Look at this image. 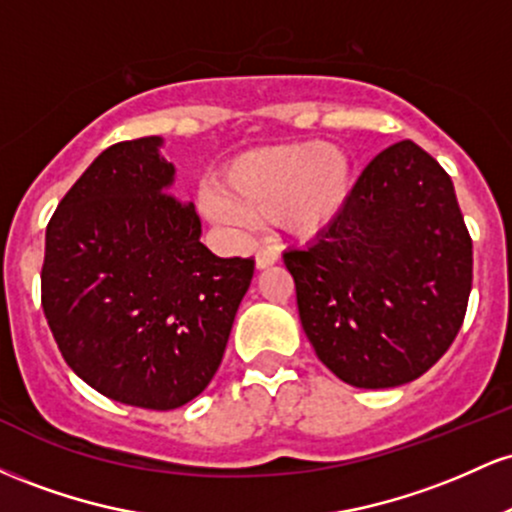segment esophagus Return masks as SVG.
<instances>
[{"label":"esophagus","mask_w":512,"mask_h":512,"mask_svg":"<svg viewBox=\"0 0 512 512\" xmlns=\"http://www.w3.org/2000/svg\"><path fill=\"white\" fill-rule=\"evenodd\" d=\"M276 260H279V248H276V245H262V248L257 250V255H255L257 269L272 267Z\"/></svg>","instance_id":"obj_1"}]
</instances>
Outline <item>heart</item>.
I'll use <instances>...</instances> for the list:
<instances>
[{
  "label": "heart",
  "instance_id": "1",
  "mask_svg": "<svg viewBox=\"0 0 512 512\" xmlns=\"http://www.w3.org/2000/svg\"><path fill=\"white\" fill-rule=\"evenodd\" d=\"M223 190L202 195L204 209L226 223L279 216L296 236H313L337 219L351 195V161L315 139L262 146L228 163Z\"/></svg>",
  "mask_w": 512,
  "mask_h": 512
}]
</instances>
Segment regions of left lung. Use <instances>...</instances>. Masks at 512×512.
Masks as SVG:
<instances>
[{
  "label": "left lung",
  "mask_w": 512,
  "mask_h": 512,
  "mask_svg": "<svg viewBox=\"0 0 512 512\" xmlns=\"http://www.w3.org/2000/svg\"><path fill=\"white\" fill-rule=\"evenodd\" d=\"M284 264L317 358L363 390L424 375L455 342L472 291L455 187L409 139L380 151L337 219Z\"/></svg>",
  "instance_id": "1"
}]
</instances>
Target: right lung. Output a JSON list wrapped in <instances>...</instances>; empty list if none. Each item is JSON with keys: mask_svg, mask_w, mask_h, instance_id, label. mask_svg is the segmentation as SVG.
Masks as SVG:
<instances>
[{"mask_svg": "<svg viewBox=\"0 0 512 512\" xmlns=\"http://www.w3.org/2000/svg\"><path fill=\"white\" fill-rule=\"evenodd\" d=\"M161 137L108 146L45 233L40 293L67 366L101 395L168 411L221 366L255 260L216 257L195 204L170 192Z\"/></svg>", "mask_w": 512, "mask_h": 512, "instance_id": "right-lung-1", "label": "right lung"}]
</instances>
